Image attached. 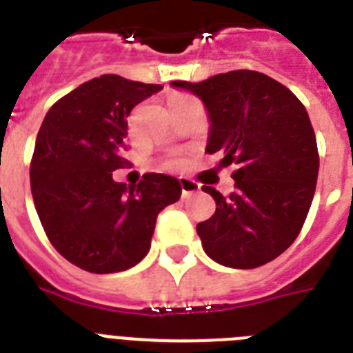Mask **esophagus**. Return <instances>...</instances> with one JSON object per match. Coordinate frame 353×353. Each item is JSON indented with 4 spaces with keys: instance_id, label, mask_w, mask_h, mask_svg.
I'll return each instance as SVG.
<instances>
[{
    "instance_id": "34e87169",
    "label": "esophagus",
    "mask_w": 353,
    "mask_h": 353,
    "mask_svg": "<svg viewBox=\"0 0 353 353\" xmlns=\"http://www.w3.org/2000/svg\"><path fill=\"white\" fill-rule=\"evenodd\" d=\"M179 187H181L183 199L190 198V196H194V194L199 192L198 183H194L192 179H187V177H179Z\"/></svg>"
}]
</instances>
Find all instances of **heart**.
Returning a JSON list of instances; mask_svg holds the SVG:
<instances>
[{
	"mask_svg": "<svg viewBox=\"0 0 353 353\" xmlns=\"http://www.w3.org/2000/svg\"><path fill=\"white\" fill-rule=\"evenodd\" d=\"M179 165V159H170V161H166V166L168 168H174V166Z\"/></svg>",
	"mask_w": 353,
	"mask_h": 353,
	"instance_id": "obj_1",
	"label": "heart"
}]
</instances>
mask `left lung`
I'll return each instance as SVG.
<instances>
[{
	"label": "left lung",
	"mask_w": 353,
	"mask_h": 353,
	"mask_svg": "<svg viewBox=\"0 0 353 353\" xmlns=\"http://www.w3.org/2000/svg\"><path fill=\"white\" fill-rule=\"evenodd\" d=\"M207 106V152L234 165V190L203 187L216 212L198 223L205 252L234 269H254L295 241L317 187V139L304 104L268 74L238 69L203 82H172Z\"/></svg>",
	"instance_id": "obj_1"
}]
</instances>
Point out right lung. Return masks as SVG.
Returning <instances> with one entry per match:
<instances>
[{
    "mask_svg": "<svg viewBox=\"0 0 353 353\" xmlns=\"http://www.w3.org/2000/svg\"><path fill=\"white\" fill-rule=\"evenodd\" d=\"M163 85L102 74L47 112L30 159V192L52 247L97 274L146 256L161 210L176 203V177L148 172L137 185L113 181L124 168L128 115Z\"/></svg>",
    "mask_w": 353,
    "mask_h": 353,
    "instance_id": "right-lung-1",
    "label": "right lung"
}]
</instances>
